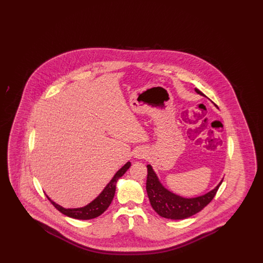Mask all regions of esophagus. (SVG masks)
Returning a JSON list of instances; mask_svg holds the SVG:
<instances>
[{"label":"esophagus","instance_id":"1","mask_svg":"<svg viewBox=\"0 0 263 263\" xmlns=\"http://www.w3.org/2000/svg\"><path fill=\"white\" fill-rule=\"evenodd\" d=\"M147 155H146V152L145 150H142V149H139V150L136 151V153H135V157L137 158V159H143V158H145Z\"/></svg>","mask_w":263,"mask_h":263}]
</instances>
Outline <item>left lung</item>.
<instances>
[{
	"mask_svg": "<svg viewBox=\"0 0 263 263\" xmlns=\"http://www.w3.org/2000/svg\"><path fill=\"white\" fill-rule=\"evenodd\" d=\"M195 91L201 96L205 97L199 89L195 88ZM148 175L146 189L148 197L153 209L161 217L172 219V220H182L186 219L196 213L200 212L215 197L221 182L211 190L210 192L194 198H184L171 192L163 187L155 172L150 164L147 165Z\"/></svg>",
	"mask_w": 263,
	"mask_h": 263,
	"instance_id": "1",
	"label": "left lung"
}]
</instances>
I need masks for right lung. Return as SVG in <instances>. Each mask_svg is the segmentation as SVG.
Wrapping results in <instances>:
<instances>
[{
  "label": "right lung",
  "instance_id": "1",
  "mask_svg": "<svg viewBox=\"0 0 263 263\" xmlns=\"http://www.w3.org/2000/svg\"><path fill=\"white\" fill-rule=\"evenodd\" d=\"M130 165H131L130 162L125 163L114 175L112 179L110 180V182L102 190V192L100 193V195L85 207L75 208V209H65V208H63L62 206H60V205H58L55 202L51 200L48 196H47V198L49 199V201L52 203V205L58 211H60L62 214L70 217V218H74V219H78V220H89V219L97 218L109 207L113 197H114V194H115L117 180H118L119 177H121L122 175L125 174L127 170L130 167Z\"/></svg>",
  "mask_w": 263,
  "mask_h": 263
}]
</instances>
